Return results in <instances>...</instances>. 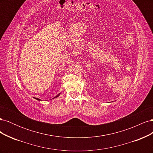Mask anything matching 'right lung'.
Wrapping results in <instances>:
<instances>
[{"label":"right lung","instance_id":"add662e5","mask_svg":"<svg viewBox=\"0 0 153 153\" xmlns=\"http://www.w3.org/2000/svg\"><path fill=\"white\" fill-rule=\"evenodd\" d=\"M60 94H61V93H59V94H57V95L56 96H55V98H57V97H58V96H59ZM35 98L36 100H38V101H41V100H40V99H39V98Z\"/></svg>","mask_w":153,"mask_h":153}]
</instances>
